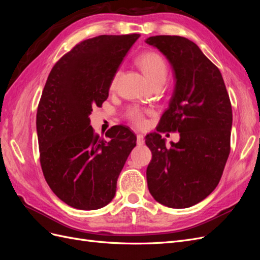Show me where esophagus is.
I'll return each mask as SVG.
<instances>
[{
  "mask_svg": "<svg viewBox=\"0 0 260 260\" xmlns=\"http://www.w3.org/2000/svg\"><path fill=\"white\" fill-rule=\"evenodd\" d=\"M137 143H138V145H143L144 144V137H143V135H141V133H138Z\"/></svg>",
  "mask_w": 260,
  "mask_h": 260,
  "instance_id": "esophagus-1",
  "label": "esophagus"
}]
</instances>
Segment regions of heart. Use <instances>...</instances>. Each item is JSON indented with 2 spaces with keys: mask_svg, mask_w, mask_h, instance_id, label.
<instances>
[{
  "mask_svg": "<svg viewBox=\"0 0 260 260\" xmlns=\"http://www.w3.org/2000/svg\"><path fill=\"white\" fill-rule=\"evenodd\" d=\"M137 64L144 73L147 79L153 85L157 83H165L168 75V66L161 55L156 52H146L141 54L137 58ZM119 73H116L111 80V89H115ZM146 111L138 106L129 108L127 116L129 119L138 127H142L145 123Z\"/></svg>",
  "mask_w": 260,
  "mask_h": 260,
  "instance_id": "1",
  "label": "heart"
}]
</instances>
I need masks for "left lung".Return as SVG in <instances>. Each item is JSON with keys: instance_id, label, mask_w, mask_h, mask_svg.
Segmentation results:
<instances>
[{"instance_id": "left-lung-1", "label": "left lung", "mask_w": 260, "mask_h": 260, "mask_svg": "<svg viewBox=\"0 0 260 260\" xmlns=\"http://www.w3.org/2000/svg\"><path fill=\"white\" fill-rule=\"evenodd\" d=\"M145 42L168 59L175 89L157 132L145 137L152 152L146 169L149 193L170 208H187L215 190L230 154L232 108L220 70L188 39L155 36ZM178 131L166 146L158 132Z\"/></svg>"}]
</instances>
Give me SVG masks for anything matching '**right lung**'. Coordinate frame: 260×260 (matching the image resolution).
I'll list each match as a JSON object with an SVG mask.
<instances>
[{"mask_svg":"<svg viewBox=\"0 0 260 260\" xmlns=\"http://www.w3.org/2000/svg\"><path fill=\"white\" fill-rule=\"evenodd\" d=\"M140 35L99 36L77 44L52 68L37 112L44 178L59 200L94 210L114 199L117 180L137 137L115 125L93 133L90 115L108 98L111 80Z\"/></svg>","mask_w":260,"mask_h":260,"instance_id":"obj_1","label":"right lung"}]
</instances>
